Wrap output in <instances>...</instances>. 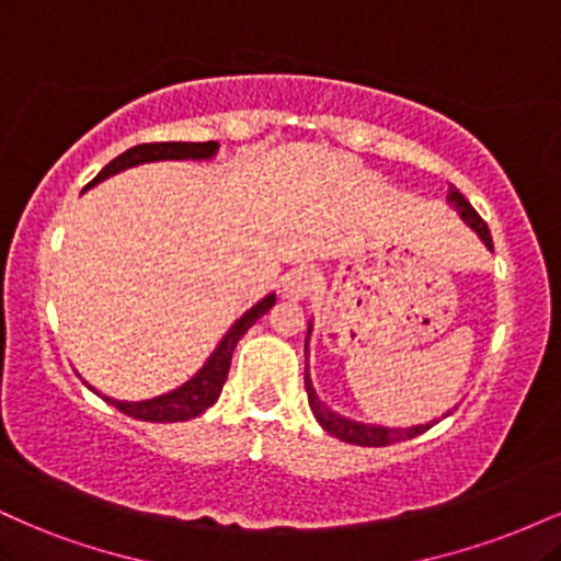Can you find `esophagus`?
I'll use <instances>...</instances> for the list:
<instances>
[{"instance_id":"esophagus-1","label":"esophagus","mask_w":561,"mask_h":561,"mask_svg":"<svg viewBox=\"0 0 561 561\" xmlns=\"http://www.w3.org/2000/svg\"><path fill=\"white\" fill-rule=\"evenodd\" d=\"M317 274H313L311 268L300 266L285 276V282H282V295H285L287 300H302L317 289Z\"/></svg>"}]
</instances>
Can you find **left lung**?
<instances>
[{
  "label": "left lung",
  "instance_id": "8db88e82",
  "mask_svg": "<svg viewBox=\"0 0 561 561\" xmlns=\"http://www.w3.org/2000/svg\"><path fill=\"white\" fill-rule=\"evenodd\" d=\"M448 203L456 205V210H459L461 218L472 227L474 231L480 234V240L488 244V248L493 250V237H491V229H488V224L482 221L478 210L469 205V199L461 195L459 190H456L454 184L448 186ZM308 334H311V327H308ZM306 351H308V337H306ZM306 392H308V405H311L313 416H317L321 427L327 430V433L340 437V440L345 443H353V446H369V448H379V446H392V443H401V440H411V437L427 433L433 424H420V427H411V430H392V427H377V424H362V422H353V420H345V416L334 414L332 409H327L324 403L317 398V390H313L311 379H308V369H306Z\"/></svg>",
  "mask_w": 561,
  "mask_h": 561
}]
</instances>
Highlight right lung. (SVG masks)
Masks as SVG:
<instances>
[{
	"instance_id": "1",
	"label": "right lung",
	"mask_w": 561,
	"mask_h": 561,
	"mask_svg": "<svg viewBox=\"0 0 561 561\" xmlns=\"http://www.w3.org/2000/svg\"><path fill=\"white\" fill-rule=\"evenodd\" d=\"M218 150L216 141H147V145H137L131 150L121 152L118 158L111 160L87 186H94L102 179L113 176V173L131 169V165L150 163V160H184V158H210ZM274 295L263 298L259 306L250 308L244 317L237 321L234 327L227 332V337L221 340V345L216 347L214 356L208 358V364L197 371L190 382H184L179 390L165 392V396L150 398V401L139 403H126V401H113V398H105L107 403L115 405L118 411H124L126 416H134V420L141 422H186L195 420V416L203 414L208 405H214L221 396L224 382H227L231 353H234L237 343L250 327L259 321L268 308L274 306Z\"/></svg>"
}]
</instances>
